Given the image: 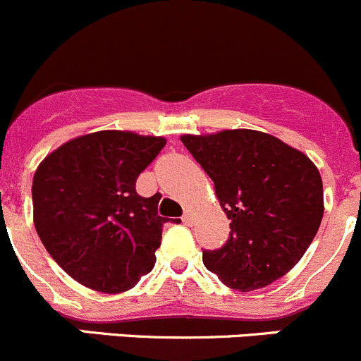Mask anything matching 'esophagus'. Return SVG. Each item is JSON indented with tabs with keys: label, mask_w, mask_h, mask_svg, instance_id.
I'll return each mask as SVG.
<instances>
[{
	"label": "esophagus",
	"mask_w": 361,
	"mask_h": 361,
	"mask_svg": "<svg viewBox=\"0 0 361 361\" xmlns=\"http://www.w3.org/2000/svg\"><path fill=\"white\" fill-rule=\"evenodd\" d=\"M180 219H182V223H184V224H191V221H192V216H191V212H188V210H185V212H184V216H182Z\"/></svg>",
	"instance_id": "obj_1"
}]
</instances>
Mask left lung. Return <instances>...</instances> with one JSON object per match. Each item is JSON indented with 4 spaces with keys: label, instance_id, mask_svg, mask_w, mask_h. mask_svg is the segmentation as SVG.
Listing matches in <instances>:
<instances>
[{
    "label": "left lung",
    "instance_id": "obj_1",
    "mask_svg": "<svg viewBox=\"0 0 361 361\" xmlns=\"http://www.w3.org/2000/svg\"><path fill=\"white\" fill-rule=\"evenodd\" d=\"M214 182L230 219L221 249L203 265L231 290L252 291L290 272L323 219V180L316 165L279 138L255 130L182 135Z\"/></svg>",
    "mask_w": 361,
    "mask_h": 361
}]
</instances>
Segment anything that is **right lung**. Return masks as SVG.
Segmentation results:
<instances>
[{
	"label": "right lung",
	"instance_id": "1",
	"mask_svg": "<svg viewBox=\"0 0 361 361\" xmlns=\"http://www.w3.org/2000/svg\"><path fill=\"white\" fill-rule=\"evenodd\" d=\"M163 137L105 130L66 142L38 165L33 217L61 269L102 293L131 290L161 244L159 196L137 195L138 176L165 147Z\"/></svg>",
	"mask_w": 361,
	"mask_h": 361
}]
</instances>
